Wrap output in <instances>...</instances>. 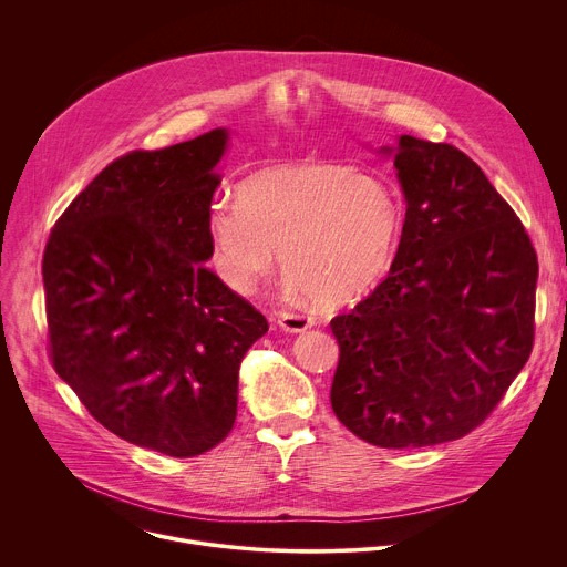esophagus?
Masks as SVG:
<instances>
[{
  "mask_svg": "<svg viewBox=\"0 0 567 567\" xmlns=\"http://www.w3.org/2000/svg\"><path fill=\"white\" fill-rule=\"evenodd\" d=\"M278 326L285 330V332H291V334H298V332H307L316 326V320L307 313H293V311H285L278 316Z\"/></svg>",
  "mask_w": 567,
  "mask_h": 567,
  "instance_id": "34e87169",
  "label": "esophagus"
}]
</instances>
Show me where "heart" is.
Segmentation results:
<instances>
[{
  "label": "heart",
  "instance_id": "obj_1",
  "mask_svg": "<svg viewBox=\"0 0 567 567\" xmlns=\"http://www.w3.org/2000/svg\"><path fill=\"white\" fill-rule=\"evenodd\" d=\"M213 265L235 293L280 267L293 291L320 305H348L388 271L399 237L390 188L334 161L256 171L208 208Z\"/></svg>",
  "mask_w": 567,
  "mask_h": 567
}]
</instances>
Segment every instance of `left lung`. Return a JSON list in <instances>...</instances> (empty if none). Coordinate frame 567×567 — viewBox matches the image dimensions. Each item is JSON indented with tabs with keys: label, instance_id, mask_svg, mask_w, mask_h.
Returning <instances> with one entry per match:
<instances>
[{
	"label": "left lung",
	"instance_id": "1",
	"mask_svg": "<svg viewBox=\"0 0 567 567\" xmlns=\"http://www.w3.org/2000/svg\"><path fill=\"white\" fill-rule=\"evenodd\" d=\"M379 152L394 161L406 219L388 278L330 322L332 409L374 446H435L487 420L527 363L538 260L464 152L409 134Z\"/></svg>",
	"mask_w": 567,
	"mask_h": 567
}]
</instances>
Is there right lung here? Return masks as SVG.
<instances>
[{"instance_id": "obj_1", "label": "right lung", "mask_w": 567, "mask_h": 567, "mask_svg": "<svg viewBox=\"0 0 567 567\" xmlns=\"http://www.w3.org/2000/svg\"><path fill=\"white\" fill-rule=\"evenodd\" d=\"M228 130L110 164L55 221L42 260L53 368L121 440L171 457L217 446L267 318L204 262Z\"/></svg>"}]
</instances>
